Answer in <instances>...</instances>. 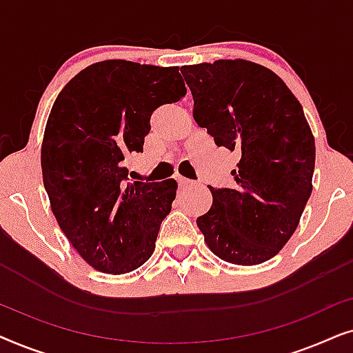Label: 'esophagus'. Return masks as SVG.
Segmentation results:
<instances>
[{"label":"esophagus","instance_id":"esophagus-1","mask_svg":"<svg viewBox=\"0 0 353 353\" xmlns=\"http://www.w3.org/2000/svg\"><path fill=\"white\" fill-rule=\"evenodd\" d=\"M178 185H180V188H183V190H185V188H192V186H196V183L192 181V180H188V178L178 176Z\"/></svg>","mask_w":353,"mask_h":353}]
</instances>
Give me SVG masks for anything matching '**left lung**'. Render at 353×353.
Returning a JSON list of instances; mask_svg holds the SVG:
<instances>
[{
    "label": "left lung",
    "instance_id": "1",
    "mask_svg": "<svg viewBox=\"0 0 353 353\" xmlns=\"http://www.w3.org/2000/svg\"><path fill=\"white\" fill-rule=\"evenodd\" d=\"M192 117L239 156L233 185L214 188L196 223L216 257L257 265L274 257L296 231L312 194L315 139L286 83L254 62L216 61L181 69Z\"/></svg>",
    "mask_w": 353,
    "mask_h": 353
}]
</instances>
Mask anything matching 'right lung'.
<instances>
[{
    "instance_id": "add662e5",
    "label": "right lung",
    "mask_w": 353,
    "mask_h": 353,
    "mask_svg": "<svg viewBox=\"0 0 353 353\" xmlns=\"http://www.w3.org/2000/svg\"><path fill=\"white\" fill-rule=\"evenodd\" d=\"M185 94L178 67L112 59L81 70L52 104L43 183L61 230L99 272H133L154 252L176 181L130 183L125 159L143 152L154 110Z\"/></svg>"
}]
</instances>
